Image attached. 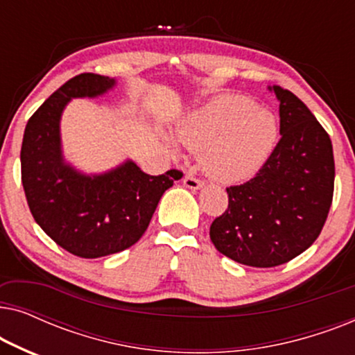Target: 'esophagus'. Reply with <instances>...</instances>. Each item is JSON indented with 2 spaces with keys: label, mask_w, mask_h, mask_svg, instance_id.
Listing matches in <instances>:
<instances>
[{
  "label": "esophagus",
  "mask_w": 355,
  "mask_h": 355,
  "mask_svg": "<svg viewBox=\"0 0 355 355\" xmlns=\"http://www.w3.org/2000/svg\"><path fill=\"white\" fill-rule=\"evenodd\" d=\"M184 186H186L187 189H191V191H198V189L203 187V181L189 174V176L184 178Z\"/></svg>",
  "instance_id": "obj_1"
}]
</instances>
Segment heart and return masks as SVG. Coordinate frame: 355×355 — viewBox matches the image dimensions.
Returning a JSON list of instances; mask_svg holds the SVG:
<instances>
[{
	"label": "heart",
	"mask_w": 355,
	"mask_h": 355,
	"mask_svg": "<svg viewBox=\"0 0 355 355\" xmlns=\"http://www.w3.org/2000/svg\"><path fill=\"white\" fill-rule=\"evenodd\" d=\"M178 142L200 153L203 173L218 182L234 184L254 178L273 152L278 121L244 95L215 96L189 113L176 128ZM179 155L176 140H169Z\"/></svg>",
	"instance_id": "b5f03b06"
}]
</instances>
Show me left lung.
<instances>
[{"mask_svg": "<svg viewBox=\"0 0 355 355\" xmlns=\"http://www.w3.org/2000/svg\"><path fill=\"white\" fill-rule=\"evenodd\" d=\"M268 90L279 101V142L254 179L226 189L227 210L210 226L218 252L257 268L283 265L313 244L334 189L327 130L293 92Z\"/></svg>", "mask_w": 355, "mask_h": 355, "instance_id": "1", "label": "left lung"}]
</instances>
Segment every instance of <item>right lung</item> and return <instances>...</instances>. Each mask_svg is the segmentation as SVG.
Returning <instances> with one entry per match:
<instances>
[{
  "mask_svg": "<svg viewBox=\"0 0 355 355\" xmlns=\"http://www.w3.org/2000/svg\"><path fill=\"white\" fill-rule=\"evenodd\" d=\"M116 79L79 74L61 85L28 119L21 148L22 186L37 225L62 249L82 259L118 254L134 245L152 220L178 169L159 176L132 159L106 173L85 174L66 162L61 116L72 98H96Z\"/></svg>",
  "mask_w": 355,
  "mask_h": 355,
  "instance_id": "add662e5",
  "label": "right lung"
}]
</instances>
